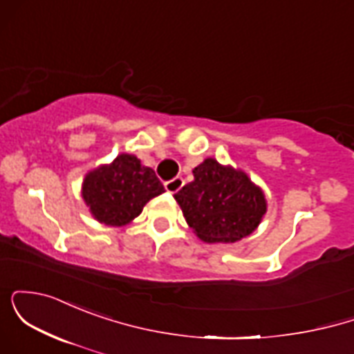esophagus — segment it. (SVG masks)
<instances>
[{"label": "esophagus", "mask_w": 354, "mask_h": 354, "mask_svg": "<svg viewBox=\"0 0 354 354\" xmlns=\"http://www.w3.org/2000/svg\"><path fill=\"white\" fill-rule=\"evenodd\" d=\"M183 185H185V180H183L181 176H176V178H173V180L166 181L165 188L168 193H178V191L183 188Z\"/></svg>", "instance_id": "esophagus-1"}]
</instances>
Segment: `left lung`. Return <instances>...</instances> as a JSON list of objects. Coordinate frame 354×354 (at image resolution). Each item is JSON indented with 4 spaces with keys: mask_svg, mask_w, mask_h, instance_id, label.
<instances>
[{
    "mask_svg": "<svg viewBox=\"0 0 354 354\" xmlns=\"http://www.w3.org/2000/svg\"><path fill=\"white\" fill-rule=\"evenodd\" d=\"M194 181L174 194L194 233L206 243H234L256 230L266 213L263 191L245 173L208 158Z\"/></svg>",
    "mask_w": 354,
    "mask_h": 354,
    "instance_id": "obj_1",
    "label": "left lung"
}]
</instances>
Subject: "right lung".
Returning <instances> with one entry per match:
<instances>
[{"mask_svg":"<svg viewBox=\"0 0 354 354\" xmlns=\"http://www.w3.org/2000/svg\"><path fill=\"white\" fill-rule=\"evenodd\" d=\"M163 191L156 173L133 154H120L109 166L89 173L83 183V198L91 213L109 226L135 219L146 203Z\"/></svg>","mask_w":354,"mask_h":354,"instance_id":"right-lung-1","label":"right lung"}]
</instances>
